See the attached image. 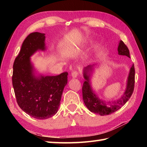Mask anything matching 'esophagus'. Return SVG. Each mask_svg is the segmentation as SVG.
Masks as SVG:
<instances>
[{"instance_id": "esophagus-1", "label": "esophagus", "mask_w": 147, "mask_h": 147, "mask_svg": "<svg viewBox=\"0 0 147 147\" xmlns=\"http://www.w3.org/2000/svg\"><path fill=\"white\" fill-rule=\"evenodd\" d=\"M78 73L77 71H74L72 72L71 76H72V77H73V78H76V77L78 76Z\"/></svg>"}]
</instances>
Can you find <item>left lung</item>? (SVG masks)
I'll return each instance as SVG.
<instances>
[{
	"label": "left lung",
	"instance_id": "obj_1",
	"mask_svg": "<svg viewBox=\"0 0 147 147\" xmlns=\"http://www.w3.org/2000/svg\"><path fill=\"white\" fill-rule=\"evenodd\" d=\"M118 54L119 55L126 56L130 58V52L128 47L123 41H120L118 46ZM94 65H88L84 69V78L85 81L82 86V96L84 104L91 112L99 114L104 116L109 115L117 111L122 106L126 103L133 93L135 84V69L134 64L130 68V73L127 80L126 88L124 94L118 100L112 102H104L100 100L94 91L91 86L90 76L93 71Z\"/></svg>",
	"mask_w": 147,
	"mask_h": 147
}]
</instances>
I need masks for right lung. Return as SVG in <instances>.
<instances>
[{
  "label": "right lung",
  "instance_id": "right-lung-1",
  "mask_svg": "<svg viewBox=\"0 0 147 147\" xmlns=\"http://www.w3.org/2000/svg\"><path fill=\"white\" fill-rule=\"evenodd\" d=\"M45 34L33 32L22 45L13 66V84L17 102L30 116L47 119L58 110L65 86L67 84V72L57 76H36L30 57L38 51L46 49Z\"/></svg>",
  "mask_w": 147,
  "mask_h": 147
}]
</instances>
